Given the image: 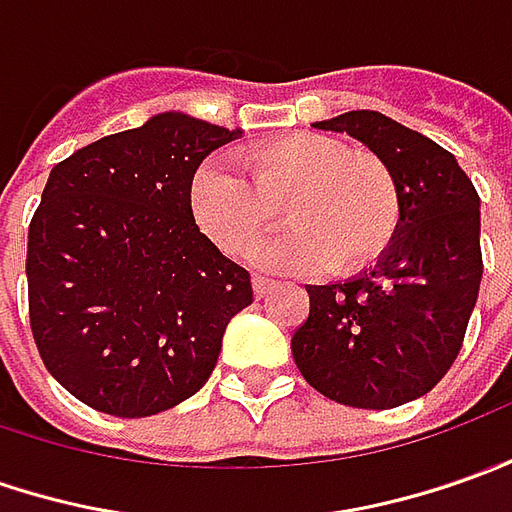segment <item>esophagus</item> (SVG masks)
<instances>
[{"label": "esophagus", "mask_w": 512, "mask_h": 512, "mask_svg": "<svg viewBox=\"0 0 512 512\" xmlns=\"http://www.w3.org/2000/svg\"><path fill=\"white\" fill-rule=\"evenodd\" d=\"M252 288H255V297L260 300V297H266V294H271V288H274V283H271L269 277H255L252 280Z\"/></svg>", "instance_id": "obj_1"}]
</instances>
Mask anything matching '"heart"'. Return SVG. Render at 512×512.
Masks as SVG:
<instances>
[{
    "instance_id": "1",
    "label": "heart",
    "mask_w": 512,
    "mask_h": 512,
    "mask_svg": "<svg viewBox=\"0 0 512 512\" xmlns=\"http://www.w3.org/2000/svg\"><path fill=\"white\" fill-rule=\"evenodd\" d=\"M280 204L294 229L260 255L274 271L364 266L387 249L401 221L392 173L325 134L257 142L235 156V168L204 165L190 187L198 227L229 257L255 252L277 224Z\"/></svg>"
}]
</instances>
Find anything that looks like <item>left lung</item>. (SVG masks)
<instances>
[{
	"mask_svg": "<svg viewBox=\"0 0 512 512\" xmlns=\"http://www.w3.org/2000/svg\"><path fill=\"white\" fill-rule=\"evenodd\" d=\"M370 148L392 173L401 221L375 266L308 285L311 314L291 353L325 398L392 409L426 395L454 364L482 280L479 196L454 154L381 111L314 123Z\"/></svg>",
	"mask_w": 512,
	"mask_h": 512,
	"instance_id": "8db88e82",
	"label": "left lung"
}]
</instances>
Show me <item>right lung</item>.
<instances>
[{
	"label": "right lung",
	"mask_w": 512,
	"mask_h": 512,
	"mask_svg": "<svg viewBox=\"0 0 512 512\" xmlns=\"http://www.w3.org/2000/svg\"><path fill=\"white\" fill-rule=\"evenodd\" d=\"M243 128L184 111L86 145L50 170L27 235L30 328L52 378L117 417L173 409L207 384L249 271L198 229V165Z\"/></svg>",
	"instance_id": "right-lung-1"
}]
</instances>
